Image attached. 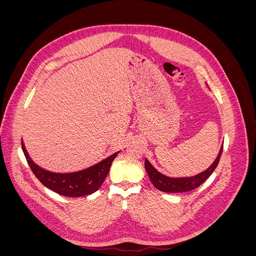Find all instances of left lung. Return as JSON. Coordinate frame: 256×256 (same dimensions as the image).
I'll list each match as a JSON object with an SVG mask.
<instances>
[{
    "label": "left lung",
    "mask_w": 256,
    "mask_h": 256,
    "mask_svg": "<svg viewBox=\"0 0 256 256\" xmlns=\"http://www.w3.org/2000/svg\"><path fill=\"white\" fill-rule=\"evenodd\" d=\"M223 150V145L220 150V152L218 157L214 160L212 166H209L206 171L200 173L196 176L193 177H184V178H171L166 177L159 173L156 168H154L150 161L145 159V170L147 174L150 176V180L152 182V184L156 187L158 190L166 193H180V192H188L191 190H194L198 187H200L207 178L212 174L214 168H216L219 164V160L221 158V154Z\"/></svg>",
    "instance_id": "left-lung-1"
}]
</instances>
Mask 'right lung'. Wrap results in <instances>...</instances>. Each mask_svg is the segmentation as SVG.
<instances>
[{"label": "right lung", "mask_w": 256, "mask_h": 256, "mask_svg": "<svg viewBox=\"0 0 256 256\" xmlns=\"http://www.w3.org/2000/svg\"><path fill=\"white\" fill-rule=\"evenodd\" d=\"M21 145L28 164L34 175L37 177V180L50 190L58 193L60 196L68 198L90 196L97 191L104 182L112 162L118 154L115 152L100 162V164L90 168L83 170V171L69 174H58L48 172L36 166L32 159L30 158L23 143Z\"/></svg>", "instance_id": "obj_1"}]
</instances>
